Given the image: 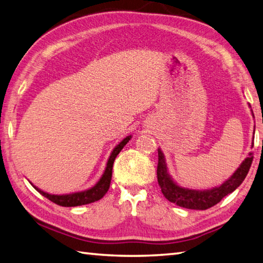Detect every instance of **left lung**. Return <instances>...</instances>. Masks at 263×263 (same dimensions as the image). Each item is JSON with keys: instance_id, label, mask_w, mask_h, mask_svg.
<instances>
[{"instance_id": "obj_1", "label": "left lung", "mask_w": 263, "mask_h": 263, "mask_svg": "<svg viewBox=\"0 0 263 263\" xmlns=\"http://www.w3.org/2000/svg\"><path fill=\"white\" fill-rule=\"evenodd\" d=\"M157 152H159V162H157L156 173L162 194L164 195L168 201L177 203L180 207L197 209V211H205V209L215 206L225 196L234 191L246 179L253 161V155L252 153H250V156L247 157L246 161L242 163L241 166L237 168L236 172L226 182L220 186H217V188L199 191L181 188V186L174 183L173 180L167 174L164 156H163L160 149H157Z\"/></svg>"}]
</instances>
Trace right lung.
I'll list each match as a JSON object with an SVG mask.
<instances>
[{
  "label": "right lung",
  "instance_id": "right-lung-1",
  "mask_svg": "<svg viewBox=\"0 0 263 263\" xmlns=\"http://www.w3.org/2000/svg\"><path fill=\"white\" fill-rule=\"evenodd\" d=\"M130 137L132 136H127L114 148L112 153H111V155H110L109 160H108L106 171H104L100 181H99V182L95 186H93V188L82 191V192H77V194L63 195V196L49 195V194H46V192L36 188V186H34V188H36L44 197L47 198V199L56 203V205H60L63 207L82 206V205H86V203H91V202L100 200L101 198L107 194V191L110 186V181H111V177H112V166H114V162H115L116 156L119 154V152L128 143Z\"/></svg>",
  "mask_w": 263,
  "mask_h": 263
}]
</instances>
